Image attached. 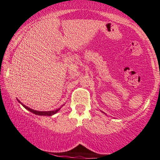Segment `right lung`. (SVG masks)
<instances>
[{
	"label": "right lung",
	"mask_w": 160,
	"mask_h": 160,
	"mask_svg": "<svg viewBox=\"0 0 160 160\" xmlns=\"http://www.w3.org/2000/svg\"><path fill=\"white\" fill-rule=\"evenodd\" d=\"M17 100H18V99H17ZM18 102H20V103H21V105H22V106H23L24 108H26V109H27V110H29V111L31 112L32 113L35 114V115H45V116H52V115H54V114H55V113H57V112H58L59 110H60V108H61H61H58V109H56V110H54V111L39 112V111H36V110H34V109H32V108H29V107L26 106L25 105H23L22 102H20V101H19V100H18Z\"/></svg>",
	"instance_id": "right-lung-1"
}]
</instances>
